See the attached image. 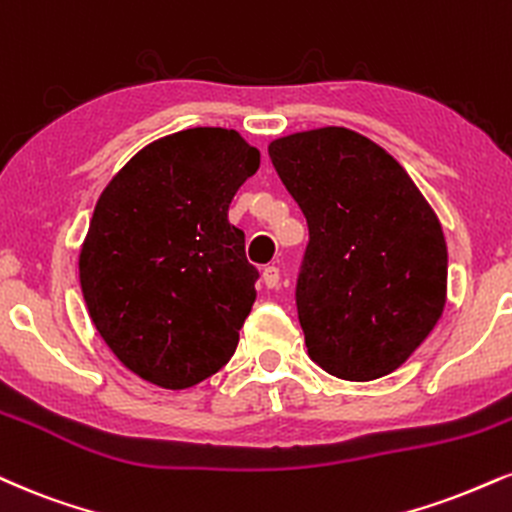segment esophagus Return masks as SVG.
Wrapping results in <instances>:
<instances>
[{
    "mask_svg": "<svg viewBox=\"0 0 512 512\" xmlns=\"http://www.w3.org/2000/svg\"><path fill=\"white\" fill-rule=\"evenodd\" d=\"M262 279H264V286H267V288L279 286V281H281L279 267H274V264H267V267L262 269Z\"/></svg>",
    "mask_w": 512,
    "mask_h": 512,
    "instance_id": "obj_1",
    "label": "esophagus"
}]
</instances>
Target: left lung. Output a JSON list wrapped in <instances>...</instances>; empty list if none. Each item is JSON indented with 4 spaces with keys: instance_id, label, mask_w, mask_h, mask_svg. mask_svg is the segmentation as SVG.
<instances>
[{
    "instance_id": "8db88e82",
    "label": "left lung",
    "mask_w": 512,
    "mask_h": 512,
    "mask_svg": "<svg viewBox=\"0 0 512 512\" xmlns=\"http://www.w3.org/2000/svg\"><path fill=\"white\" fill-rule=\"evenodd\" d=\"M269 157L310 229L295 286L307 353L338 379L391 374L446 305L434 209L384 147L348 128L286 135Z\"/></svg>"
}]
</instances>
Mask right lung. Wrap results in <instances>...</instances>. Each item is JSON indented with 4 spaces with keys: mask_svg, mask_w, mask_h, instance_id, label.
I'll list each match as a JSON object with an SVG mask.
<instances>
[{
    "mask_svg": "<svg viewBox=\"0 0 512 512\" xmlns=\"http://www.w3.org/2000/svg\"><path fill=\"white\" fill-rule=\"evenodd\" d=\"M260 152L229 128H186L135 155L102 190L80 248L85 305L140 379L188 389L236 353L260 272L229 221Z\"/></svg>",
    "mask_w": 512,
    "mask_h": 512,
    "instance_id": "add662e5",
    "label": "right lung"
}]
</instances>
